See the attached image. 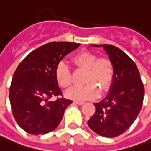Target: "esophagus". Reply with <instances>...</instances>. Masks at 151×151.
I'll return each instance as SVG.
<instances>
[{
  "mask_svg": "<svg viewBox=\"0 0 151 151\" xmlns=\"http://www.w3.org/2000/svg\"><path fill=\"white\" fill-rule=\"evenodd\" d=\"M76 104H77V105H83L84 104V101H74Z\"/></svg>",
  "mask_w": 151,
  "mask_h": 151,
  "instance_id": "34e87169",
  "label": "esophagus"
}]
</instances>
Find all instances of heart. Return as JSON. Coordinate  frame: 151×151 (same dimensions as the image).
Listing matches in <instances>:
<instances>
[{"label": "heart", "instance_id": "obj_1", "mask_svg": "<svg viewBox=\"0 0 151 151\" xmlns=\"http://www.w3.org/2000/svg\"><path fill=\"white\" fill-rule=\"evenodd\" d=\"M73 64L78 69L86 70L83 86H74L66 91V96L75 101H86L94 99L101 92L107 91L113 82L114 68L113 62L107 57L97 59V55L83 51L72 59ZM56 80L63 88L72 84L71 73L65 63H60L56 69Z\"/></svg>", "mask_w": 151, "mask_h": 151}]
</instances>
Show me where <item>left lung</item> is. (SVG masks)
<instances>
[{
    "label": "left lung",
    "mask_w": 151,
    "mask_h": 151,
    "mask_svg": "<svg viewBox=\"0 0 151 151\" xmlns=\"http://www.w3.org/2000/svg\"><path fill=\"white\" fill-rule=\"evenodd\" d=\"M91 46L103 48L113 62L114 76L107 96L94 103L96 112L87 124L101 136L117 137L130 127L140 112L144 85L135 63L122 50L110 44Z\"/></svg>",
    "instance_id": "obj_1"
}]
</instances>
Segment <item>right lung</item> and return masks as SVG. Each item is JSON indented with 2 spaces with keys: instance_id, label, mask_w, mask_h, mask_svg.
<instances>
[{
  "instance_id": "1",
  "label": "right lung",
  "mask_w": 151,
  "mask_h": 151,
  "mask_svg": "<svg viewBox=\"0 0 151 151\" xmlns=\"http://www.w3.org/2000/svg\"><path fill=\"white\" fill-rule=\"evenodd\" d=\"M80 44L52 42L31 52L15 70L10 87V102L17 123L27 133L38 135L55 129L65 110L72 102L62 96L56 69L62 59Z\"/></svg>"
}]
</instances>
